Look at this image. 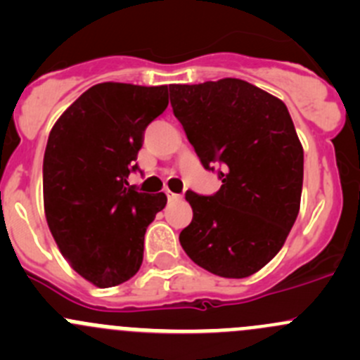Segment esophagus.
I'll use <instances>...</instances> for the list:
<instances>
[{
	"label": "esophagus",
	"instance_id": "34e87169",
	"mask_svg": "<svg viewBox=\"0 0 360 360\" xmlns=\"http://www.w3.org/2000/svg\"><path fill=\"white\" fill-rule=\"evenodd\" d=\"M165 193H167V198H169V202H176V200H181V198H183V195L172 193V191H170V190H167Z\"/></svg>",
	"mask_w": 360,
	"mask_h": 360
}]
</instances>
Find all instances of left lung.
Wrapping results in <instances>:
<instances>
[{
	"instance_id": "obj_1",
	"label": "left lung",
	"mask_w": 360,
	"mask_h": 360,
	"mask_svg": "<svg viewBox=\"0 0 360 360\" xmlns=\"http://www.w3.org/2000/svg\"><path fill=\"white\" fill-rule=\"evenodd\" d=\"M170 104L221 188L186 191L193 219L181 231L184 252L203 270L244 278L282 249L300 212L303 148L288 108L244 79L169 85Z\"/></svg>"
}]
</instances>
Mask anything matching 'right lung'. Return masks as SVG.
<instances>
[{"mask_svg":"<svg viewBox=\"0 0 360 360\" xmlns=\"http://www.w3.org/2000/svg\"><path fill=\"white\" fill-rule=\"evenodd\" d=\"M169 106V89L99 83L50 130L43 202L50 231L76 274L97 288L127 282L143 264L144 233L165 193L129 184L146 127Z\"/></svg>","mask_w":360,"mask_h":360,"instance_id":"right-lung-1","label":"right lung"}]
</instances>
